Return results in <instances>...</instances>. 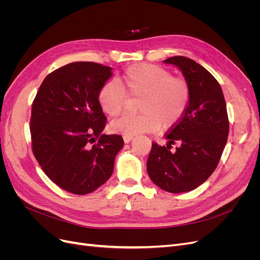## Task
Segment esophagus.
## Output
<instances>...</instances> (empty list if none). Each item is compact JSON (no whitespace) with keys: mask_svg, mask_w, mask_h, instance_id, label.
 <instances>
[{"mask_svg":"<svg viewBox=\"0 0 260 260\" xmlns=\"http://www.w3.org/2000/svg\"><path fill=\"white\" fill-rule=\"evenodd\" d=\"M122 138H123V142L124 143H129L130 141L132 140V137H130V136H123Z\"/></svg>","mask_w":260,"mask_h":260,"instance_id":"34e87169","label":"esophagus"}]
</instances>
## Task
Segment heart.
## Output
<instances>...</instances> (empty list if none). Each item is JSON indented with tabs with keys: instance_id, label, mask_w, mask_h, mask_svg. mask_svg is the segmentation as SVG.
Segmentation results:
<instances>
[{
	"instance_id": "1",
	"label": "heart",
	"mask_w": 260,
	"mask_h": 260,
	"mask_svg": "<svg viewBox=\"0 0 260 260\" xmlns=\"http://www.w3.org/2000/svg\"><path fill=\"white\" fill-rule=\"evenodd\" d=\"M128 96L142 98L138 115L125 114L109 124V129L123 136H137L169 130L182 119L190 105L192 89L182 77H174L167 68L153 64H137L128 67L118 78L102 86L98 102L109 117L119 115Z\"/></svg>"
}]
</instances>
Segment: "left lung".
I'll use <instances>...</instances> for the list:
<instances>
[{
    "label": "left lung",
    "mask_w": 260,
    "mask_h": 260,
    "mask_svg": "<svg viewBox=\"0 0 260 260\" xmlns=\"http://www.w3.org/2000/svg\"><path fill=\"white\" fill-rule=\"evenodd\" d=\"M182 72L192 89L184 116L165 139L152 143L146 169L153 182L170 193L192 191L211 176L229 135V119L221 86L208 70L184 56L164 60ZM172 145H176L174 151Z\"/></svg>",
    "instance_id": "1"
}]
</instances>
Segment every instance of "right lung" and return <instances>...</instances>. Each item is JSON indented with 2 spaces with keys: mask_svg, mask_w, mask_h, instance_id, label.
Listing matches in <instances>:
<instances>
[{
  "mask_svg": "<svg viewBox=\"0 0 260 260\" xmlns=\"http://www.w3.org/2000/svg\"><path fill=\"white\" fill-rule=\"evenodd\" d=\"M112 67L76 61L45 77L31 108L32 152L44 174L62 190L84 195L111 178L123 146L106 136V117L98 95Z\"/></svg>",
  "mask_w": 260,
  "mask_h": 260,
  "instance_id": "add662e5",
  "label": "right lung"
}]
</instances>
